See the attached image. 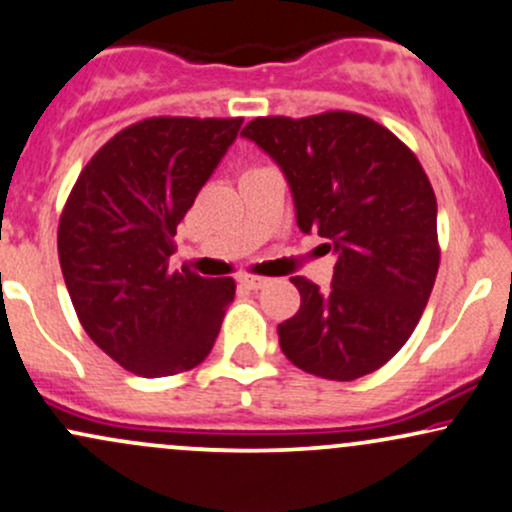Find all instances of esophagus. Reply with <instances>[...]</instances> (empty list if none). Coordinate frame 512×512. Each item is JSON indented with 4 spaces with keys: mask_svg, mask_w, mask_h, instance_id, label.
<instances>
[{
    "mask_svg": "<svg viewBox=\"0 0 512 512\" xmlns=\"http://www.w3.org/2000/svg\"><path fill=\"white\" fill-rule=\"evenodd\" d=\"M240 284H243L245 289H250V291H260V289H264V286H267V279H264V276L243 274V276H240Z\"/></svg>",
    "mask_w": 512,
    "mask_h": 512,
    "instance_id": "esophagus-1",
    "label": "esophagus"
}]
</instances>
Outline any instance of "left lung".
<instances>
[{"instance_id":"8db88e82","label":"left lung","mask_w":512,"mask_h":512,"mask_svg":"<svg viewBox=\"0 0 512 512\" xmlns=\"http://www.w3.org/2000/svg\"><path fill=\"white\" fill-rule=\"evenodd\" d=\"M245 139L289 180L296 223L337 255L332 286L291 276L298 313L276 327L286 358L327 380H356L407 344L436 284L438 204L419 158L366 115L255 117Z\"/></svg>"}]
</instances>
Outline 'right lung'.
Segmentation results:
<instances>
[{"mask_svg": "<svg viewBox=\"0 0 512 512\" xmlns=\"http://www.w3.org/2000/svg\"><path fill=\"white\" fill-rule=\"evenodd\" d=\"M243 117H149L86 163L64 204L57 252L76 315L113 361L142 378L199 366L219 337L231 276L170 269L173 236Z\"/></svg>", "mask_w": 512, "mask_h": 512, "instance_id": "add662e5", "label": "right lung"}]
</instances>
